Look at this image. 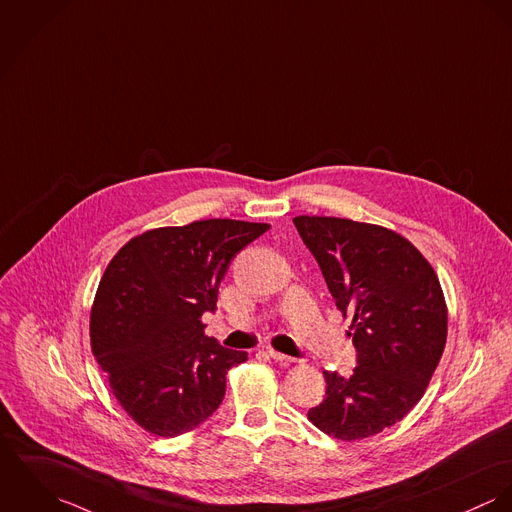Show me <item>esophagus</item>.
<instances>
[{"instance_id": "34e87169", "label": "esophagus", "mask_w": 512, "mask_h": 512, "mask_svg": "<svg viewBox=\"0 0 512 512\" xmlns=\"http://www.w3.org/2000/svg\"><path fill=\"white\" fill-rule=\"evenodd\" d=\"M269 355H271V357H273V359H275V361H277L279 365H284V367L296 361L294 357H288V355H284V353H279V351H275V349H271V351H269Z\"/></svg>"}]
</instances>
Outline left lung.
I'll return each mask as SVG.
<instances>
[{"label": "left lung", "mask_w": 512, "mask_h": 512, "mask_svg": "<svg viewBox=\"0 0 512 512\" xmlns=\"http://www.w3.org/2000/svg\"><path fill=\"white\" fill-rule=\"evenodd\" d=\"M357 349L353 375L324 371L326 398L308 420L343 442L402 420L446 347L448 306L428 259L397 231L332 216H296Z\"/></svg>", "instance_id": "8db88e82"}]
</instances>
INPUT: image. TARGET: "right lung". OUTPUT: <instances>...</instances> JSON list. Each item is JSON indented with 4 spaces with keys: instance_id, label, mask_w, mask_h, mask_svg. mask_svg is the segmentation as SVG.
<instances>
[{
    "instance_id": "add662e5",
    "label": "right lung",
    "mask_w": 512,
    "mask_h": 512,
    "mask_svg": "<svg viewBox=\"0 0 512 512\" xmlns=\"http://www.w3.org/2000/svg\"><path fill=\"white\" fill-rule=\"evenodd\" d=\"M269 224L200 220L149 229L110 261L90 314V343L121 408L143 430L174 438L210 418L226 375L247 361L204 334L231 259Z\"/></svg>"
}]
</instances>
